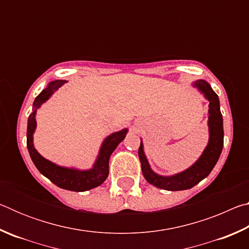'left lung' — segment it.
<instances>
[{"label": "left lung", "mask_w": 249, "mask_h": 249, "mask_svg": "<svg viewBox=\"0 0 249 249\" xmlns=\"http://www.w3.org/2000/svg\"><path fill=\"white\" fill-rule=\"evenodd\" d=\"M196 88L203 92L206 99L210 101L209 104V128H210V141L205 150L200 157V159L193 165L181 174L171 177H162L156 175L150 169L148 161L142 151V144L138 148V157L141 160L142 171L145 179L150 184L155 187L169 191L187 190L195 187L196 184L203 180L205 177L210 175L214 166L216 165L218 158L223 149L224 144V130H223V117L220 109V100L218 96L213 91L208 82L204 80H197L195 83Z\"/></svg>", "instance_id": "left-lung-1"}]
</instances>
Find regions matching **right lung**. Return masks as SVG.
<instances>
[{
  "mask_svg": "<svg viewBox=\"0 0 249 249\" xmlns=\"http://www.w3.org/2000/svg\"><path fill=\"white\" fill-rule=\"evenodd\" d=\"M65 82L66 81H64V80H57V81L50 82L49 86L36 96L33 104L34 112L28 117L27 148L34 165L36 166L41 175L47 177L53 183L56 184L59 188L66 189V190L70 191L81 192L98 187V185L102 184L105 179L107 178L109 156L115 150L117 145L124 140L126 133H127V129L120 130V132L109 135L107 140L104 141L102 147H101L99 157L95 161V165L93 169L91 170L80 171L74 169H67V168L54 165V163L48 161L47 159L41 157L37 153L36 149L34 148L33 145V133L36 127V109Z\"/></svg>",
  "mask_w": 249,
  "mask_h": 249,
  "instance_id": "1",
  "label": "right lung"
}]
</instances>
